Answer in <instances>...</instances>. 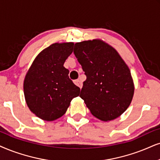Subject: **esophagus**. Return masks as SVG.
Segmentation results:
<instances>
[{
    "label": "esophagus",
    "instance_id": "1",
    "mask_svg": "<svg viewBox=\"0 0 160 160\" xmlns=\"http://www.w3.org/2000/svg\"><path fill=\"white\" fill-rule=\"evenodd\" d=\"M74 84L76 85V86H78V87H80V88H82V82L80 81V80H75L74 81Z\"/></svg>",
    "mask_w": 160,
    "mask_h": 160
}]
</instances>
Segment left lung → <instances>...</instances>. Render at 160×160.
<instances>
[{
  "label": "left lung",
  "mask_w": 160,
  "mask_h": 160,
  "mask_svg": "<svg viewBox=\"0 0 160 160\" xmlns=\"http://www.w3.org/2000/svg\"><path fill=\"white\" fill-rule=\"evenodd\" d=\"M74 54L86 75L80 97L93 116L102 121L120 117L130 106L134 86L117 50L96 39L75 43Z\"/></svg>",
  "instance_id": "obj_1"
}]
</instances>
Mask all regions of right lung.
I'll list each match as a JSON object with an SVG mask.
<instances>
[{
    "label": "right lung",
    "instance_id": "right-lung-1",
    "mask_svg": "<svg viewBox=\"0 0 160 160\" xmlns=\"http://www.w3.org/2000/svg\"><path fill=\"white\" fill-rule=\"evenodd\" d=\"M73 43H53L38 54L23 82L25 100L30 111L46 121L61 117L80 88L68 78L63 66L73 52Z\"/></svg>",
    "mask_w": 160,
    "mask_h": 160
}]
</instances>
